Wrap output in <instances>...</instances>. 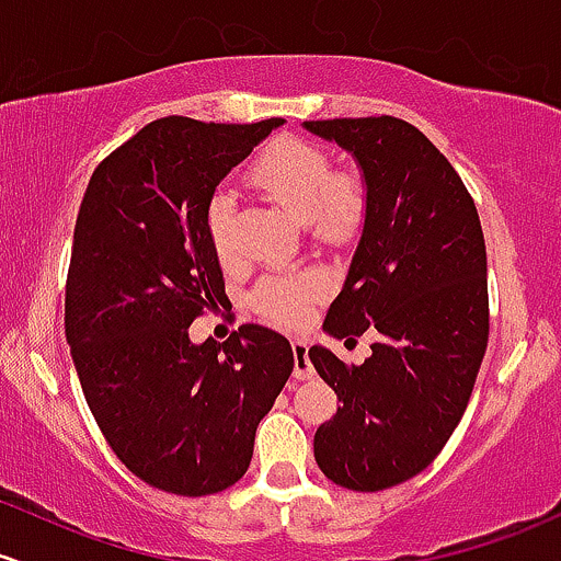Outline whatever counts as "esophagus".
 Wrapping results in <instances>:
<instances>
[{
  "label": "esophagus",
  "mask_w": 561,
  "mask_h": 561,
  "mask_svg": "<svg viewBox=\"0 0 561 561\" xmlns=\"http://www.w3.org/2000/svg\"><path fill=\"white\" fill-rule=\"evenodd\" d=\"M293 359H295V367H293L295 378H298V380L313 378V365L309 359V346H306L304 341H293Z\"/></svg>",
  "instance_id": "esophagus-1"
}]
</instances>
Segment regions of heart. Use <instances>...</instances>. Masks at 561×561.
<instances>
[{
	"instance_id": "heart-1",
	"label": "heart",
	"mask_w": 561,
	"mask_h": 561,
	"mask_svg": "<svg viewBox=\"0 0 561 561\" xmlns=\"http://www.w3.org/2000/svg\"><path fill=\"white\" fill-rule=\"evenodd\" d=\"M252 183L285 207L298 220H313L328 233H348L359 224L365 196L359 183L346 175H332L328 153L304 140H276L252 164ZM205 226L218 261H231L233 226H237V194L229 186H218L207 199ZM319 282L311 276L266 282L255 293V309L271 324L293 328L304 322Z\"/></svg>"
}]
</instances>
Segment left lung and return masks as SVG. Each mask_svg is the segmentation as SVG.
<instances>
[{"label": "left lung", "instance_id": "obj_1", "mask_svg": "<svg viewBox=\"0 0 561 561\" xmlns=\"http://www.w3.org/2000/svg\"><path fill=\"white\" fill-rule=\"evenodd\" d=\"M354 157L365 226L324 332H373V356L343 365L311 346L337 393L313 458L346 490L378 492L421 473L463 417L488 351V250L477 207L445 153L397 116L304 122Z\"/></svg>", "mask_w": 561, "mask_h": 561}]
</instances>
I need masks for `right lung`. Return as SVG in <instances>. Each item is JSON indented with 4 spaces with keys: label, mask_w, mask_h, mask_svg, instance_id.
Segmentation results:
<instances>
[{
    "label": "right lung",
    "mask_w": 561,
    "mask_h": 561,
    "mask_svg": "<svg viewBox=\"0 0 561 561\" xmlns=\"http://www.w3.org/2000/svg\"><path fill=\"white\" fill-rule=\"evenodd\" d=\"M285 119L151 122L92 172L73 229L66 341L116 458L151 488L215 495L244 477L255 428L285 389L290 341L242 324L194 343L199 313L229 306L207 199Z\"/></svg>",
    "instance_id": "add662e5"
}]
</instances>
